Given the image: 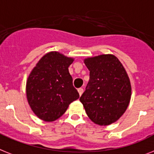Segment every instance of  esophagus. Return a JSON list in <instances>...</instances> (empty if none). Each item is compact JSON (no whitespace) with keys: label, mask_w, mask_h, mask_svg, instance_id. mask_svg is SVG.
<instances>
[{"label":"esophagus","mask_w":154,"mask_h":154,"mask_svg":"<svg viewBox=\"0 0 154 154\" xmlns=\"http://www.w3.org/2000/svg\"><path fill=\"white\" fill-rule=\"evenodd\" d=\"M77 91H78V93H79V95H82V93H83V91H84V89L81 88H80L77 89Z\"/></svg>","instance_id":"obj_1"}]
</instances>
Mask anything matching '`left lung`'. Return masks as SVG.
<instances>
[{
    "instance_id": "obj_1",
    "label": "left lung",
    "mask_w": 154,
    "mask_h": 154,
    "mask_svg": "<svg viewBox=\"0 0 154 154\" xmlns=\"http://www.w3.org/2000/svg\"><path fill=\"white\" fill-rule=\"evenodd\" d=\"M85 63L90 71V78L80 101L94 123H114L127 109L131 99L128 76L121 62L113 55L88 58Z\"/></svg>"
}]
</instances>
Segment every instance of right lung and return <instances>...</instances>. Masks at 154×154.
<instances>
[{"label":"right lung","instance_id":"obj_1","mask_svg":"<svg viewBox=\"0 0 154 154\" xmlns=\"http://www.w3.org/2000/svg\"><path fill=\"white\" fill-rule=\"evenodd\" d=\"M73 59L57 51L45 55L26 82L27 100L33 113L45 121H54L79 98L68 67Z\"/></svg>","mask_w":154,"mask_h":154}]
</instances>
